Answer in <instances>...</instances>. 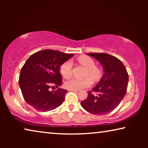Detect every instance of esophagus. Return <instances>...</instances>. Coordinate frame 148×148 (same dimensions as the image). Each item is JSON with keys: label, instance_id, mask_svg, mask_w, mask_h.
Instances as JSON below:
<instances>
[{"label": "esophagus", "instance_id": "34e87169", "mask_svg": "<svg viewBox=\"0 0 148 148\" xmlns=\"http://www.w3.org/2000/svg\"><path fill=\"white\" fill-rule=\"evenodd\" d=\"M69 91H71V92H77V90H69Z\"/></svg>", "mask_w": 148, "mask_h": 148}]
</instances>
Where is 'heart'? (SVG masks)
Returning <instances> with one entry per match:
<instances>
[{
  "label": "heart",
  "instance_id": "heart-1",
  "mask_svg": "<svg viewBox=\"0 0 148 148\" xmlns=\"http://www.w3.org/2000/svg\"><path fill=\"white\" fill-rule=\"evenodd\" d=\"M78 61L81 64L88 69V73L86 75L89 76L93 80H97L100 76V71L96 66L94 60L89 56H82L78 58ZM73 63L71 60H68L63 63L60 66V73L64 78L68 79L72 75ZM92 84V80L90 78L84 79H71L64 83V87L68 90H79L90 87Z\"/></svg>",
  "mask_w": 148,
  "mask_h": 148
}]
</instances>
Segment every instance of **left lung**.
Returning a JSON list of instances; mask_svg holds the SVG:
<instances>
[{"mask_svg": "<svg viewBox=\"0 0 148 148\" xmlns=\"http://www.w3.org/2000/svg\"><path fill=\"white\" fill-rule=\"evenodd\" d=\"M101 64L104 75L92 89L98 95L88 92L81 105L87 112L97 115L106 114L116 108L127 93L129 75L122 62L106 53H88Z\"/></svg>", "mask_w": 148, "mask_h": 148, "instance_id": "obj_1", "label": "left lung"}]
</instances>
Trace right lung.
I'll return each instance as SVG.
<instances>
[{"label": "right lung", "instance_id": "right-lung-1", "mask_svg": "<svg viewBox=\"0 0 148 148\" xmlns=\"http://www.w3.org/2000/svg\"><path fill=\"white\" fill-rule=\"evenodd\" d=\"M73 54L54 50H44L29 56L22 67L19 85L25 102L38 111L54 110L64 102L67 91L57 88L62 84L60 66Z\"/></svg>", "mask_w": 148, "mask_h": 148}]
</instances>
